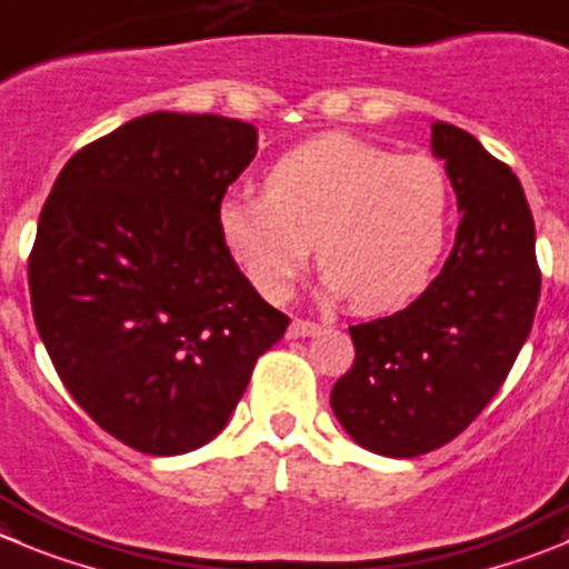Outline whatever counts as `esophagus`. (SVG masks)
<instances>
[{
  "mask_svg": "<svg viewBox=\"0 0 569 569\" xmlns=\"http://www.w3.org/2000/svg\"><path fill=\"white\" fill-rule=\"evenodd\" d=\"M320 331V326L311 320H300V317H295V320L289 322V331H286V337L289 339H300V337H311V333Z\"/></svg>",
  "mask_w": 569,
  "mask_h": 569,
  "instance_id": "esophagus-1",
  "label": "esophagus"
}]
</instances>
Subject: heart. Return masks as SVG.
<instances>
[{"mask_svg":"<svg viewBox=\"0 0 569 569\" xmlns=\"http://www.w3.org/2000/svg\"><path fill=\"white\" fill-rule=\"evenodd\" d=\"M267 193H230L219 232L249 283L283 300L317 243L326 291L362 315L421 295L449 232L452 184L429 153H392L350 134H320L269 168Z\"/></svg>","mask_w":569,"mask_h":569,"instance_id":"obj_1","label":"heart"}]
</instances>
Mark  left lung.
<instances>
[{
  "label": "left lung",
  "instance_id": "8db88e82",
  "mask_svg": "<svg viewBox=\"0 0 569 569\" xmlns=\"http://www.w3.org/2000/svg\"><path fill=\"white\" fill-rule=\"evenodd\" d=\"M432 153L463 212L452 254L405 311L350 326L357 359L331 390L345 432L385 458L432 452L486 410L528 339L541 289L517 173L449 123H432Z\"/></svg>",
  "mask_w": 569,
  "mask_h": 569
}]
</instances>
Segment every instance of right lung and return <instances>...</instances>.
<instances>
[{
    "mask_svg": "<svg viewBox=\"0 0 569 569\" xmlns=\"http://www.w3.org/2000/svg\"><path fill=\"white\" fill-rule=\"evenodd\" d=\"M254 151L241 120L153 111L83 146L44 201L28 267L36 328L69 396L137 452L216 438L289 326L219 232Z\"/></svg>",
    "mask_w": 569,
    "mask_h": 569,
    "instance_id": "1",
    "label": "right lung"
}]
</instances>
